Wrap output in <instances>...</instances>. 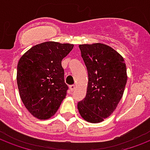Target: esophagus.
Masks as SVG:
<instances>
[{
	"mask_svg": "<svg viewBox=\"0 0 150 150\" xmlns=\"http://www.w3.org/2000/svg\"><path fill=\"white\" fill-rule=\"evenodd\" d=\"M75 85H71L70 86V90H71V91H73V90H75Z\"/></svg>",
	"mask_w": 150,
	"mask_h": 150,
	"instance_id": "esophagus-1",
	"label": "esophagus"
}]
</instances>
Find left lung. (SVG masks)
I'll list each match as a JSON object with an SVG mask.
<instances>
[{"label":"left lung","instance_id":"1","mask_svg":"<svg viewBox=\"0 0 150 150\" xmlns=\"http://www.w3.org/2000/svg\"><path fill=\"white\" fill-rule=\"evenodd\" d=\"M88 71L85 98L78 103L80 116L90 123H100L115 111L127 80L124 59L102 43L79 45Z\"/></svg>","mask_w":150,"mask_h":150}]
</instances>
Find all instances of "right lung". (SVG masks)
<instances>
[{
	"instance_id": "obj_1",
	"label": "right lung",
	"mask_w": 150,
	"mask_h": 150,
	"mask_svg": "<svg viewBox=\"0 0 150 150\" xmlns=\"http://www.w3.org/2000/svg\"><path fill=\"white\" fill-rule=\"evenodd\" d=\"M74 45L46 42L25 52L17 65L19 96L32 116L48 120L54 116L68 89L61 61Z\"/></svg>"
}]
</instances>
